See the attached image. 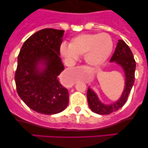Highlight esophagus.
Wrapping results in <instances>:
<instances>
[{
	"label": "esophagus",
	"mask_w": 148,
	"mask_h": 148,
	"mask_svg": "<svg viewBox=\"0 0 148 148\" xmlns=\"http://www.w3.org/2000/svg\"><path fill=\"white\" fill-rule=\"evenodd\" d=\"M77 68H79V69H81V68H83V66H77Z\"/></svg>",
	"instance_id": "34e87169"
}]
</instances>
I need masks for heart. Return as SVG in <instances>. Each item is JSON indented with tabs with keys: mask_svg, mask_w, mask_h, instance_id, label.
Segmentation results:
<instances>
[{
	"mask_svg": "<svg viewBox=\"0 0 148 148\" xmlns=\"http://www.w3.org/2000/svg\"><path fill=\"white\" fill-rule=\"evenodd\" d=\"M113 49L112 37L107 33L82 34L71 38L69 46L62 44L61 53L69 60H75L84 54L89 64L99 66L104 63Z\"/></svg>",
	"mask_w": 148,
	"mask_h": 148,
	"instance_id": "heart-1",
	"label": "heart"
}]
</instances>
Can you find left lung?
I'll list each match as a JSON object with an SVG mask.
<instances>
[{
    "label": "left lung",
    "mask_w": 148,
    "mask_h": 148,
    "mask_svg": "<svg viewBox=\"0 0 148 148\" xmlns=\"http://www.w3.org/2000/svg\"><path fill=\"white\" fill-rule=\"evenodd\" d=\"M110 62H114L120 65L125 74V87L122 97L118 101L111 104H104L99 101L92 89L89 87L87 90V102L89 108L93 112L99 114H110L117 111L123 107L127 100L129 94L135 82V71L136 68L135 59L130 47L123 40H119L115 51Z\"/></svg>",
    "instance_id": "1"
}]
</instances>
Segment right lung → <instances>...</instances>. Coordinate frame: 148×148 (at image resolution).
<instances>
[{"mask_svg":"<svg viewBox=\"0 0 148 148\" xmlns=\"http://www.w3.org/2000/svg\"><path fill=\"white\" fill-rule=\"evenodd\" d=\"M64 33L53 28L37 31L25 41L18 56L17 93L29 108L41 114H57L69 104L68 90L59 77L64 69L59 56Z\"/></svg>","mask_w":148,"mask_h":148,"instance_id":"1","label":"right lung"}]
</instances>
